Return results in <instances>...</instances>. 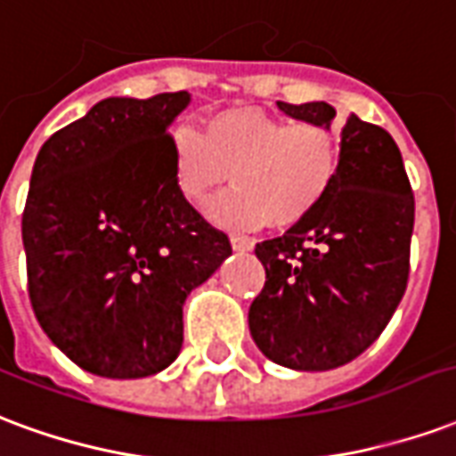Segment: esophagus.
Listing matches in <instances>:
<instances>
[{
	"mask_svg": "<svg viewBox=\"0 0 456 456\" xmlns=\"http://www.w3.org/2000/svg\"><path fill=\"white\" fill-rule=\"evenodd\" d=\"M231 245L232 250L250 252L252 248H255V240H252V238H245V235H231Z\"/></svg>",
	"mask_w": 456,
	"mask_h": 456,
	"instance_id": "esophagus-1",
	"label": "esophagus"
}]
</instances>
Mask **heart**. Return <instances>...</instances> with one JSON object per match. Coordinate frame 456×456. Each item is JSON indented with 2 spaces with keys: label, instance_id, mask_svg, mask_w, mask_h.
I'll return each instance as SVG.
<instances>
[{
  "label": "heart",
  "instance_id": "b5f03b06",
  "mask_svg": "<svg viewBox=\"0 0 456 456\" xmlns=\"http://www.w3.org/2000/svg\"><path fill=\"white\" fill-rule=\"evenodd\" d=\"M169 175L189 204H204L232 177L235 189L208 206L228 228L301 224L323 204L342 167L340 133L323 121H287L260 109L208 118L204 135L179 126L167 138Z\"/></svg>",
  "mask_w": 456,
  "mask_h": 456
}]
</instances>
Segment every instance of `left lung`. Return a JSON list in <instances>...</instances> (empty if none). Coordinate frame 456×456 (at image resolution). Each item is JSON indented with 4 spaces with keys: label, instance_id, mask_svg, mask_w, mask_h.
<instances>
[{
    "label": "left lung",
    "instance_id": "8db88e82",
    "mask_svg": "<svg viewBox=\"0 0 456 456\" xmlns=\"http://www.w3.org/2000/svg\"><path fill=\"white\" fill-rule=\"evenodd\" d=\"M277 106L298 121H335L325 102ZM340 141V175L323 204L255 248L267 281L248 314L252 340L298 371L360 357L391 321L411 272L415 199L398 145L354 114Z\"/></svg>",
    "mask_w": 456,
    "mask_h": 456
}]
</instances>
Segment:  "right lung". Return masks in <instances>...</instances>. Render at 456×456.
<instances>
[{
  "label": "right lung",
  "mask_w": 456,
  "mask_h": 456,
  "mask_svg": "<svg viewBox=\"0 0 456 456\" xmlns=\"http://www.w3.org/2000/svg\"><path fill=\"white\" fill-rule=\"evenodd\" d=\"M189 102L102 99L33 165L21 218L33 314L96 377H151L177 360L189 291L232 252L172 184L167 128Z\"/></svg>",
  "instance_id": "obj_1"
}]
</instances>
